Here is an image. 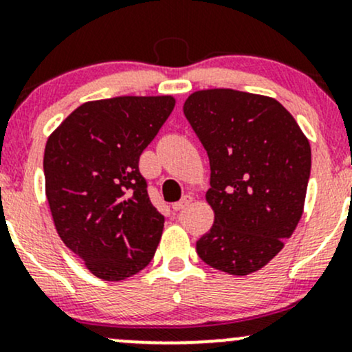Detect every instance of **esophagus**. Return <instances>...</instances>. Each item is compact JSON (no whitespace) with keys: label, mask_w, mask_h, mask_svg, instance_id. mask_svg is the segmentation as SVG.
Masks as SVG:
<instances>
[{"label":"esophagus","mask_w":352,"mask_h":352,"mask_svg":"<svg viewBox=\"0 0 352 352\" xmlns=\"http://www.w3.org/2000/svg\"><path fill=\"white\" fill-rule=\"evenodd\" d=\"M192 203V196L191 195H184L183 198L179 199L177 203H173V210L175 211H179V210H184V208H188Z\"/></svg>","instance_id":"34e87169"}]
</instances>
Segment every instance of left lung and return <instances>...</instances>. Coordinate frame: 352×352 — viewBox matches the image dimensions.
<instances>
[{"label":"left lung","mask_w":352,"mask_h":352,"mask_svg":"<svg viewBox=\"0 0 352 352\" xmlns=\"http://www.w3.org/2000/svg\"><path fill=\"white\" fill-rule=\"evenodd\" d=\"M183 111L211 169L206 201L214 223L196 241V252L230 275L260 270L300 221L311 144L292 114L272 97L198 90Z\"/></svg>","instance_id":"1"}]
</instances>
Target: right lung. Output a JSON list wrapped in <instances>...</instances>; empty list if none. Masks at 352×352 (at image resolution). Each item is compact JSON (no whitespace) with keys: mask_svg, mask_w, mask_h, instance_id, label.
<instances>
[{"mask_svg":"<svg viewBox=\"0 0 352 352\" xmlns=\"http://www.w3.org/2000/svg\"><path fill=\"white\" fill-rule=\"evenodd\" d=\"M175 97L85 102L45 146V195L63 243L102 280L153 260L164 217L153 206L139 156L175 109Z\"/></svg>","mask_w":352,"mask_h":352,"instance_id":"right-lung-1","label":"right lung"}]
</instances>
